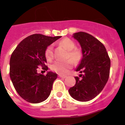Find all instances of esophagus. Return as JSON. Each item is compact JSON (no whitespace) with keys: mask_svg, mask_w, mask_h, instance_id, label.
<instances>
[{"mask_svg":"<svg viewBox=\"0 0 125 125\" xmlns=\"http://www.w3.org/2000/svg\"><path fill=\"white\" fill-rule=\"evenodd\" d=\"M58 76H59L60 78H65L66 77H67V76H65V75L59 74V75H58Z\"/></svg>","mask_w":125,"mask_h":125,"instance_id":"obj_1","label":"esophagus"}]
</instances>
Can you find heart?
Returning <instances> with one entry per match:
<instances>
[{"label":"heart","instance_id":"obj_1","mask_svg":"<svg viewBox=\"0 0 125 125\" xmlns=\"http://www.w3.org/2000/svg\"><path fill=\"white\" fill-rule=\"evenodd\" d=\"M60 44L65 48L68 51L67 56V58H70L74 62H78L82 58V53L79 49L75 48L74 42L69 38H64L60 42ZM45 56L47 60H51L53 58L52 52V46L49 45L45 51ZM70 60L62 62V61H56L51 65V69L52 71L58 74H65L67 73L68 71L71 69L73 67V62Z\"/></svg>","mask_w":125,"mask_h":125}]
</instances>
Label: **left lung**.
Returning a JSON list of instances; mask_svg holds the SVG:
<instances>
[{"instance_id":"1","label":"left lung","mask_w":125,"mask_h":125,"mask_svg":"<svg viewBox=\"0 0 125 125\" xmlns=\"http://www.w3.org/2000/svg\"><path fill=\"white\" fill-rule=\"evenodd\" d=\"M82 47V58L76 69L80 77H74L76 84L69 90L70 95L80 101L94 99L101 92L108 82L110 59L101 42L89 33L78 32L73 35Z\"/></svg>"}]
</instances>
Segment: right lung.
I'll list each match as a JSON object with an SVG mask.
<instances>
[{
    "instance_id": "1",
    "label": "right lung",
    "mask_w": 125,
    "mask_h": 125,
    "mask_svg": "<svg viewBox=\"0 0 125 125\" xmlns=\"http://www.w3.org/2000/svg\"><path fill=\"white\" fill-rule=\"evenodd\" d=\"M61 36L34 34L22 40L13 51L10 58V75L15 90L20 96L31 103L45 101L50 95L57 74L38 73L41 67L47 71L45 51Z\"/></svg>"
}]
</instances>
